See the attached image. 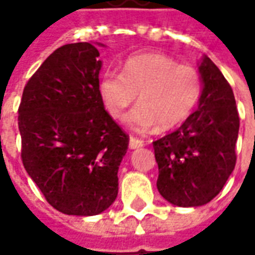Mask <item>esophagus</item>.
<instances>
[{
    "label": "esophagus",
    "mask_w": 255,
    "mask_h": 255,
    "mask_svg": "<svg viewBox=\"0 0 255 255\" xmlns=\"http://www.w3.org/2000/svg\"><path fill=\"white\" fill-rule=\"evenodd\" d=\"M143 144L144 142L142 140V139L133 138V136L129 138V149H139V147H142Z\"/></svg>",
    "instance_id": "1"
}]
</instances>
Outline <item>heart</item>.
Here are the masks:
<instances>
[{
    "instance_id": "heart-1",
    "label": "heart",
    "mask_w": 255,
    "mask_h": 255,
    "mask_svg": "<svg viewBox=\"0 0 255 255\" xmlns=\"http://www.w3.org/2000/svg\"><path fill=\"white\" fill-rule=\"evenodd\" d=\"M100 93L113 117H122L138 95L139 104L124 122L136 131H149L157 124L166 131L191 115L202 94V80L194 67L179 65L160 53H142L128 57L123 72L102 73Z\"/></svg>"
}]
</instances>
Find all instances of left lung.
<instances>
[{
  "instance_id": "left-lung-1",
  "label": "left lung",
  "mask_w": 255,
  "mask_h": 255,
  "mask_svg": "<svg viewBox=\"0 0 255 255\" xmlns=\"http://www.w3.org/2000/svg\"><path fill=\"white\" fill-rule=\"evenodd\" d=\"M199 73L202 94L197 111L176 131L153 142L157 188L168 202L182 208L210 202L236 164L239 115L234 91L206 56Z\"/></svg>"
}]
</instances>
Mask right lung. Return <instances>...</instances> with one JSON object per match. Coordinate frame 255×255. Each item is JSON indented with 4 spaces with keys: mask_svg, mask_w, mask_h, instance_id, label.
I'll return each instance as SVG.
<instances>
[{
    "mask_svg": "<svg viewBox=\"0 0 255 255\" xmlns=\"http://www.w3.org/2000/svg\"><path fill=\"white\" fill-rule=\"evenodd\" d=\"M98 49L58 47L27 82L19 106L21 161L64 214L95 216L115 202L129 138L105 111Z\"/></svg>",
    "mask_w": 255,
    "mask_h": 255,
    "instance_id": "right-lung-1",
    "label": "right lung"
}]
</instances>
